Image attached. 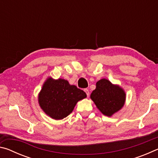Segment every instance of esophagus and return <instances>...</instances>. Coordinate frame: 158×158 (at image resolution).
<instances>
[{"mask_svg":"<svg viewBox=\"0 0 158 158\" xmlns=\"http://www.w3.org/2000/svg\"><path fill=\"white\" fill-rule=\"evenodd\" d=\"M84 91H85V93H86V95H87V97H89L90 93H89V89H84Z\"/></svg>","mask_w":158,"mask_h":158,"instance_id":"esophagus-1","label":"esophagus"}]
</instances>
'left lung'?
Listing matches in <instances>:
<instances>
[{"label": "left lung", "instance_id": "8db88e82", "mask_svg": "<svg viewBox=\"0 0 158 158\" xmlns=\"http://www.w3.org/2000/svg\"><path fill=\"white\" fill-rule=\"evenodd\" d=\"M90 99L102 114L111 117L123 107L126 94L119 85L102 79L96 83V88L90 94Z\"/></svg>", "mask_w": 158, "mask_h": 158}]
</instances>
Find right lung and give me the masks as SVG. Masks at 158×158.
Returning <instances> with one entry per match:
<instances>
[{"instance_id":"add662e5","label":"right lung","mask_w":158,"mask_h":158,"mask_svg":"<svg viewBox=\"0 0 158 158\" xmlns=\"http://www.w3.org/2000/svg\"><path fill=\"white\" fill-rule=\"evenodd\" d=\"M86 94L65 79L48 77L38 94V103L48 116L54 120L63 119L73 112L79 101Z\"/></svg>"}]
</instances>
